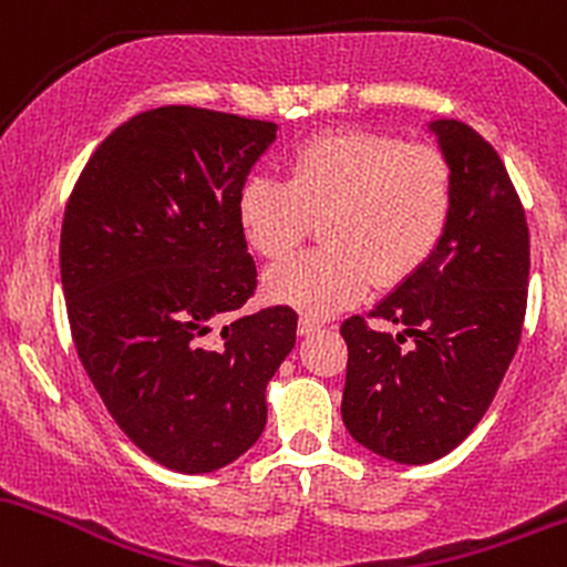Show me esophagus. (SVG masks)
<instances>
[{
    "instance_id": "obj_1",
    "label": "esophagus",
    "mask_w": 567,
    "mask_h": 567,
    "mask_svg": "<svg viewBox=\"0 0 567 567\" xmlns=\"http://www.w3.org/2000/svg\"><path fill=\"white\" fill-rule=\"evenodd\" d=\"M323 327V321H318V318H313V316H300V334H313V332H318V329Z\"/></svg>"
}]
</instances>
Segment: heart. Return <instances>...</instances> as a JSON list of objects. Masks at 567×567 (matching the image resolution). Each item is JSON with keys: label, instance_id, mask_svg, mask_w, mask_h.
<instances>
[{"label": "heart", "instance_id": "obj_1", "mask_svg": "<svg viewBox=\"0 0 567 567\" xmlns=\"http://www.w3.org/2000/svg\"><path fill=\"white\" fill-rule=\"evenodd\" d=\"M289 179L254 176L238 195V225L259 257L284 259L321 225L327 249L300 254L265 278L270 300L332 316L369 289H393L442 246L455 174L434 144L378 131H323L291 150Z\"/></svg>", "mask_w": 567, "mask_h": 567}]
</instances>
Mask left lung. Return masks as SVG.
I'll return each instance as SVG.
<instances>
[{
    "instance_id": "1",
    "label": "left lung",
    "mask_w": 567,
    "mask_h": 567,
    "mask_svg": "<svg viewBox=\"0 0 567 567\" xmlns=\"http://www.w3.org/2000/svg\"><path fill=\"white\" fill-rule=\"evenodd\" d=\"M431 131L455 174L447 235L421 272L340 327L342 423L367 450L412 466L455 450L493 404L523 337L530 276L525 208L498 152L461 120Z\"/></svg>"
}]
</instances>
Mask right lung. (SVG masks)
I'll return each instance as SVG.
<instances>
[{
    "label": "right lung",
    "mask_w": 567,
    "mask_h": 567,
    "mask_svg": "<svg viewBox=\"0 0 567 567\" xmlns=\"http://www.w3.org/2000/svg\"><path fill=\"white\" fill-rule=\"evenodd\" d=\"M272 138L267 120L142 112L99 144L66 200L74 348L114 423L171 472L244 455L265 429L267 380L295 348L286 305L235 316L257 291L238 195Z\"/></svg>",
    "instance_id": "1"
}]
</instances>
